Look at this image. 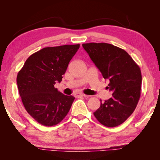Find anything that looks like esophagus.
Masks as SVG:
<instances>
[{
  "instance_id": "esophagus-1",
  "label": "esophagus",
  "mask_w": 160,
  "mask_h": 160,
  "mask_svg": "<svg viewBox=\"0 0 160 160\" xmlns=\"http://www.w3.org/2000/svg\"><path fill=\"white\" fill-rule=\"evenodd\" d=\"M75 97H88V96L85 95V94L76 93V94H75Z\"/></svg>"
}]
</instances>
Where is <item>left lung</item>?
I'll list each match as a JSON object with an SVG mask.
<instances>
[{"label":"left lung","mask_w":160,"mask_h":160,"mask_svg":"<svg viewBox=\"0 0 160 160\" xmlns=\"http://www.w3.org/2000/svg\"><path fill=\"white\" fill-rule=\"evenodd\" d=\"M82 47L91 60L109 80L108 89L112 97L101 101L94 115L102 125L116 127L131 116L141 93L142 75L140 67L125 50L107 43H88Z\"/></svg>","instance_id":"left-lung-1"}]
</instances>
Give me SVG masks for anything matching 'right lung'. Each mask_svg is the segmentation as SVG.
I'll list each match as a JSON object with an SVG mask.
<instances>
[{
	"mask_svg": "<svg viewBox=\"0 0 160 160\" xmlns=\"http://www.w3.org/2000/svg\"><path fill=\"white\" fill-rule=\"evenodd\" d=\"M80 44L46 47L27 59L18 72L17 83L28 113L46 126L57 125L68 114L75 97L55 88L61 82Z\"/></svg>",
	"mask_w": 160,
	"mask_h": 160,
	"instance_id": "1",
	"label": "right lung"
}]
</instances>
